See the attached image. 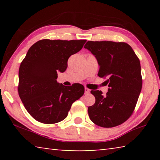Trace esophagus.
Wrapping results in <instances>:
<instances>
[{"label": "esophagus", "mask_w": 160, "mask_h": 160, "mask_svg": "<svg viewBox=\"0 0 160 160\" xmlns=\"http://www.w3.org/2000/svg\"><path fill=\"white\" fill-rule=\"evenodd\" d=\"M90 92V90H89L88 88H85V94H89Z\"/></svg>", "instance_id": "obj_1"}]
</instances>
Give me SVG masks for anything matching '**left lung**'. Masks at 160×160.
<instances>
[{
  "label": "left lung",
  "mask_w": 160,
  "mask_h": 160,
  "mask_svg": "<svg viewBox=\"0 0 160 160\" xmlns=\"http://www.w3.org/2000/svg\"><path fill=\"white\" fill-rule=\"evenodd\" d=\"M84 47L95 56L99 66L98 76L107 77L109 88L104 96L102 91H91L95 103L88 107L89 117L104 128L121 125L132 115L141 92L139 58L125 42L89 41Z\"/></svg>",
  "instance_id": "8db88e82"
}]
</instances>
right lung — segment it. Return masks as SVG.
<instances>
[{
    "label": "right lung",
    "mask_w": 160,
    "mask_h": 160,
    "mask_svg": "<svg viewBox=\"0 0 160 160\" xmlns=\"http://www.w3.org/2000/svg\"><path fill=\"white\" fill-rule=\"evenodd\" d=\"M85 39H42L29 48L19 69L18 94L28 113L45 124L66 118L72 104L85 92L79 83L66 87L57 82V72H63L68 60L82 49Z\"/></svg>",
    "instance_id": "add662e5"
}]
</instances>
